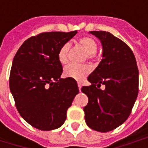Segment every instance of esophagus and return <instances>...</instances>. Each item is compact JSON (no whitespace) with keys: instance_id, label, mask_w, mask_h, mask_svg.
<instances>
[{"instance_id":"34e87169","label":"esophagus","mask_w":148,"mask_h":148,"mask_svg":"<svg viewBox=\"0 0 148 148\" xmlns=\"http://www.w3.org/2000/svg\"><path fill=\"white\" fill-rule=\"evenodd\" d=\"M77 86H78V89H79V90L81 91V88H82V84L78 82V83H77Z\"/></svg>"}]
</instances>
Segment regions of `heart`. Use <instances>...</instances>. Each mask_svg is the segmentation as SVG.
I'll list each match as a JSON object with an SVG mask.
<instances>
[{
    "instance_id": "b5f03b06",
    "label": "heart",
    "mask_w": 148,
    "mask_h": 148,
    "mask_svg": "<svg viewBox=\"0 0 148 148\" xmlns=\"http://www.w3.org/2000/svg\"><path fill=\"white\" fill-rule=\"evenodd\" d=\"M79 45L84 49L87 53V57L89 58H93L94 54L97 51V43L91 37H82L78 40ZM71 45L69 42L64 43L59 49L58 53V59L61 64H66L69 61L68 53L70 51ZM91 69L88 65H75L70 64L64 68L63 74L66 77H71L74 80L81 82L90 73Z\"/></svg>"
}]
</instances>
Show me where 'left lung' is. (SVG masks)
<instances>
[{
    "mask_svg": "<svg viewBox=\"0 0 148 148\" xmlns=\"http://www.w3.org/2000/svg\"><path fill=\"white\" fill-rule=\"evenodd\" d=\"M90 33L101 40L103 58L88 77L91 85L82 88L89 99L85 120L90 128L106 132L129 116L139 92V71L133 52L121 39L105 31Z\"/></svg>",
    "mask_w": 148,
    "mask_h": 148,
    "instance_id": "8db88e82",
    "label": "left lung"
}]
</instances>
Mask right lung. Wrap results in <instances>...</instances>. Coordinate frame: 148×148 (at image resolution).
Segmentation results:
<instances>
[{"label":"right lung","instance_id":"right-lung-1","mask_svg":"<svg viewBox=\"0 0 148 148\" xmlns=\"http://www.w3.org/2000/svg\"><path fill=\"white\" fill-rule=\"evenodd\" d=\"M71 32H42L30 37L15 55L9 87L19 113L32 127L50 131L61 127L79 90L77 82L61 78L59 49L72 39Z\"/></svg>","mask_w":148,"mask_h":148}]
</instances>
